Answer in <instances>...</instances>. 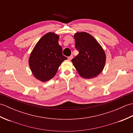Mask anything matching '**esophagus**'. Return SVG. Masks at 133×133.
Here are the masks:
<instances>
[{
	"label": "esophagus",
	"mask_w": 133,
	"mask_h": 133,
	"mask_svg": "<svg viewBox=\"0 0 133 133\" xmlns=\"http://www.w3.org/2000/svg\"><path fill=\"white\" fill-rule=\"evenodd\" d=\"M72 58H73V56H72V55H70V56H69L68 57V59L69 61H71V59H72Z\"/></svg>",
	"instance_id": "obj_1"
}]
</instances>
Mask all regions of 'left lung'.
<instances>
[{
  "instance_id": "obj_1",
  "label": "left lung",
  "mask_w": 133,
  "mask_h": 133,
  "mask_svg": "<svg viewBox=\"0 0 133 133\" xmlns=\"http://www.w3.org/2000/svg\"><path fill=\"white\" fill-rule=\"evenodd\" d=\"M74 37L79 54L72 59L73 65L82 77H96L102 71L105 64L106 55L102 47L86 32L76 33Z\"/></svg>"
}]
</instances>
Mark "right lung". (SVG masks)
Returning a JSON list of instances; mask_svg holds the SVG:
<instances>
[{
	"instance_id": "right-lung-1",
	"label": "right lung",
	"mask_w": 133,
	"mask_h": 133,
	"mask_svg": "<svg viewBox=\"0 0 133 133\" xmlns=\"http://www.w3.org/2000/svg\"><path fill=\"white\" fill-rule=\"evenodd\" d=\"M58 40L59 36L55 34H46L36 43L30 56L29 66L33 75L43 82L54 77L59 66L67 59L62 54Z\"/></svg>"
}]
</instances>
